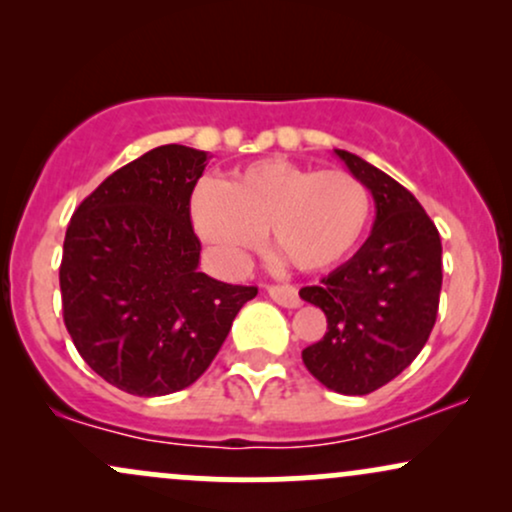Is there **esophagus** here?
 <instances>
[{"instance_id": "esophagus-1", "label": "esophagus", "mask_w": 512, "mask_h": 512, "mask_svg": "<svg viewBox=\"0 0 512 512\" xmlns=\"http://www.w3.org/2000/svg\"><path fill=\"white\" fill-rule=\"evenodd\" d=\"M267 293L274 303L284 305V308H298L301 305V296H298L296 286H269Z\"/></svg>"}]
</instances>
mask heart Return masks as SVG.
Segmentation results:
<instances>
[{"instance_id":"obj_1","label":"heart","mask_w":512,"mask_h":512,"mask_svg":"<svg viewBox=\"0 0 512 512\" xmlns=\"http://www.w3.org/2000/svg\"><path fill=\"white\" fill-rule=\"evenodd\" d=\"M370 211L368 187L346 170L269 158L238 168L192 195V223L226 267H243L269 228L274 252L301 272H325L361 243Z\"/></svg>"}]
</instances>
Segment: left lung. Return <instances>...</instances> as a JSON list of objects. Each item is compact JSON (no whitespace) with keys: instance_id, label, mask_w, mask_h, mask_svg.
I'll return each mask as SVG.
<instances>
[{"instance_id":"obj_1","label":"left lung","mask_w":512,"mask_h":512,"mask_svg":"<svg viewBox=\"0 0 512 512\" xmlns=\"http://www.w3.org/2000/svg\"><path fill=\"white\" fill-rule=\"evenodd\" d=\"M375 202L373 231L342 267L317 286H303V301L327 317V332L303 349L305 368L327 390L368 395L397 378L419 356L436 325L443 245L407 187L361 156L334 149Z\"/></svg>"}]
</instances>
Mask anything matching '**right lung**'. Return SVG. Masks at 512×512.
Instances as JSON below:
<instances>
[{
  "label": "right lung",
  "mask_w": 512,
  "mask_h": 512,
  "mask_svg": "<svg viewBox=\"0 0 512 512\" xmlns=\"http://www.w3.org/2000/svg\"><path fill=\"white\" fill-rule=\"evenodd\" d=\"M207 151H146L88 195L64 236L62 313L81 358L137 397L190 387L231 332L255 286L199 272L190 197Z\"/></svg>",
  "instance_id": "1"
}]
</instances>
